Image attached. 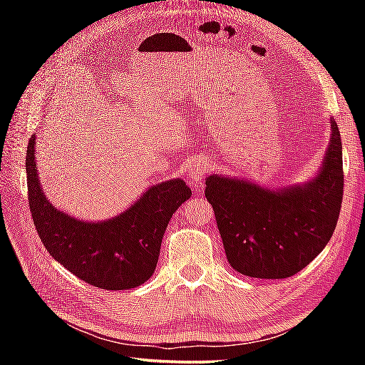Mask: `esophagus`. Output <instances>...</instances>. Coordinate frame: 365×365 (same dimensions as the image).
Returning <instances> with one entry per match:
<instances>
[{"instance_id":"esophagus-1","label":"esophagus","mask_w":365,"mask_h":365,"mask_svg":"<svg viewBox=\"0 0 365 365\" xmlns=\"http://www.w3.org/2000/svg\"><path fill=\"white\" fill-rule=\"evenodd\" d=\"M207 174V165L202 161H196L188 168V180L195 185H200L204 182Z\"/></svg>"}]
</instances>
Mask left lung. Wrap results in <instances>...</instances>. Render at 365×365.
I'll use <instances>...</instances> for the list:
<instances>
[{
  "instance_id": "8db88e82",
  "label": "left lung",
  "mask_w": 365,
  "mask_h": 365,
  "mask_svg": "<svg viewBox=\"0 0 365 365\" xmlns=\"http://www.w3.org/2000/svg\"><path fill=\"white\" fill-rule=\"evenodd\" d=\"M212 204L230 267L260 279H284L307 267L328 245L344 196L342 141L331 119V141L314 180L271 191L238 178L210 175Z\"/></svg>"
}]
</instances>
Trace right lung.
Here are the masks:
<instances>
[{
    "label": "right lung",
    "instance_id": "1",
    "mask_svg": "<svg viewBox=\"0 0 365 365\" xmlns=\"http://www.w3.org/2000/svg\"><path fill=\"white\" fill-rule=\"evenodd\" d=\"M36 136L26 150L29 210L45 250L81 281L98 289L128 290L157 267L161 240L175 210L191 196L180 178L153 185L125 212L105 221L76 220L43 195L36 168Z\"/></svg>",
    "mask_w": 365,
    "mask_h": 365
}]
</instances>
